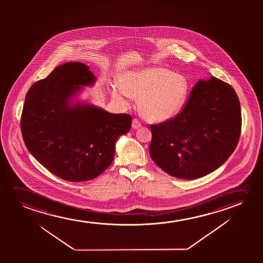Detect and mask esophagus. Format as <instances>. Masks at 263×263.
<instances>
[{"mask_svg":"<svg viewBox=\"0 0 263 263\" xmlns=\"http://www.w3.org/2000/svg\"><path fill=\"white\" fill-rule=\"evenodd\" d=\"M132 127L135 128V129L139 128V127H141V123L139 122L137 119H133V121H132Z\"/></svg>","mask_w":263,"mask_h":263,"instance_id":"obj_1","label":"esophagus"}]
</instances>
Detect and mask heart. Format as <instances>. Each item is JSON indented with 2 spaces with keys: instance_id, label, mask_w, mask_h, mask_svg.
Wrapping results in <instances>:
<instances>
[{
  "instance_id": "obj_1",
  "label": "heart",
  "mask_w": 263,
  "mask_h": 263,
  "mask_svg": "<svg viewBox=\"0 0 263 263\" xmlns=\"http://www.w3.org/2000/svg\"><path fill=\"white\" fill-rule=\"evenodd\" d=\"M119 83L110 88L112 97L121 101L140 98L142 114L154 122H164L179 115L190 92L185 76L162 66L128 71L123 73Z\"/></svg>"
}]
</instances>
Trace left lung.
<instances>
[{
    "instance_id": "obj_1",
    "label": "left lung",
    "mask_w": 263,
    "mask_h": 263,
    "mask_svg": "<svg viewBox=\"0 0 263 263\" xmlns=\"http://www.w3.org/2000/svg\"><path fill=\"white\" fill-rule=\"evenodd\" d=\"M241 126V106L234 89L214 76L198 80L175 119L152 125L149 154L171 176L198 179L227 162Z\"/></svg>"
}]
</instances>
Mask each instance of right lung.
Wrapping results in <instances>:
<instances>
[{"label": "right lung", "mask_w": 263, "mask_h": 263, "mask_svg": "<svg viewBox=\"0 0 263 263\" xmlns=\"http://www.w3.org/2000/svg\"><path fill=\"white\" fill-rule=\"evenodd\" d=\"M96 77L90 67L69 62L30 87L22 110V137L29 153L50 173L80 182L103 173L114 159L116 143L130 129L128 114H112L82 101Z\"/></svg>", "instance_id": "right-lung-1"}]
</instances>
